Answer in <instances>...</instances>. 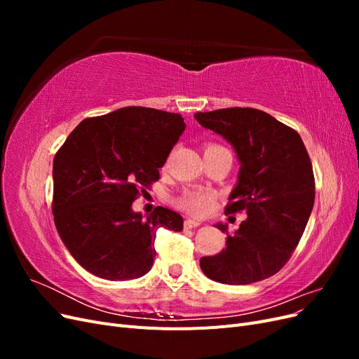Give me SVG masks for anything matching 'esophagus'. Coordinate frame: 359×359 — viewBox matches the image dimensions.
<instances>
[{
    "label": "esophagus",
    "instance_id": "esophagus-1",
    "mask_svg": "<svg viewBox=\"0 0 359 359\" xmlns=\"http://www.w3.org/2000/svg\"><path fill=\"white\" fill-rule=\"evenodd\" d=\"M199 224H201L199 222L191 220V219H187L186 222H184V227H186V229H193V227H198Z\"/></svg>",
    "mask_w": 359,
    "mask_h": 359
}]
</instances>
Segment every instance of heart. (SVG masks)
<instances>
[{"label":"heart","instance_id":"1","mask_svg":"<svg viewBox=\"0 0 359 359\" xmlns=\"http://www.w3.org/2000/svg\"><path fill=\"white\" fill-rule=\"evenodd\" d=\"M214 202V194L205 190H186L177 199L180 208L189 211L190 214L202 215L211 208Z\"/></svg>","mask_w":359,"mask_h":359}]
</instances>
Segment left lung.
Instances as JSON below:
<instances>
[{
    "mask_svg": "<svg viewBox=\"0 0 359 359\" xmlns=\"http://www.w3.org/2000/svg\"><path fill=\"white\" fill-rule=\"evenodd\" d=\"M194 118L233 147L241 168L224 212L247 214L224 250L201 259V269L214 281L235 286L274 276L297 248L314 203L313 166L301 136L253 107L198 112ZM215 226L227 233V224Z\"/></svg>",
    "mask_w": 359,
    "mask_h": 359,
    "instance_id": "left-lung-1",
    "label": "left lung"
}]
</instances>
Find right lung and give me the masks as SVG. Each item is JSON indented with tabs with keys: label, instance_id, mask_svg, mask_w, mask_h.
<instances>
[{
	"label": "right lung",
	"instance_id": "obj_1",
	"mask_svg": "<svg viewBox=\"0 0 359 359\" xmlns=\"http://www.w3.org/2000/svg\"><path fill=\"white\" fill-rule=\"evenodd\" d=\"M186 130L180 114L128 106L86 118L53 158L52 212L64 245L83 269L112 281L145 276L158 227L182 231V217L163 206L147 215L132 203L160 178Z\"/></svg>",
	"mask_w": 359,
	"mask_h": 359
}]
</instances>
